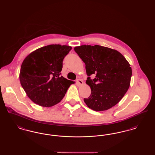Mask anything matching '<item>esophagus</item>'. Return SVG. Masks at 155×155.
Instances as JSON below:
<instances>
[{"label":"esophagus","mask_w":155,"mask_h":155,"mask_svg":"<svg viewBox=\"0 0 155 155\" xmlns=\"http://www.w3.org/2000/svg\"><path fill=\"white\" fill-rule=\"evenodd\" d=\"M76 81H77V82L78 83V84L79 85H82L84 84L82 80H81V79H77Z\"/></svg>","instance_id":"esophagus-1"}]
</instances>
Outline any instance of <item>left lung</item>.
I'll use <instances>...</instances> for the list:
<instances>
[{
  "label": "left lung",
  "mask_w": 155,
  "mask_h": 155,
  "mask_svg": "<svg viewBox=\"0 0 155 155\" xmlns=\"http://www.w3.org/2000/svg\"><path fill=\"white\" fill-rule=\"evenodd\" d=\"M85 64L88 76L86 84L91 95L84 101L95 111L107 110L121 101L130 85L132 69L125 58L116 50L99 45H81L74 48ZM95 74L93 80L90 75Z\"/></svg>",
  "instance_id": "8db88e82"
}]
</instances>
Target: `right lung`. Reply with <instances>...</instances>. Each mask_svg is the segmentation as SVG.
Here are the masks:
<instances>
[{
	"mask_svg": "<svg viewBox=\"0 0 155 155\" xmlns=\"http://www.w3.org/2000/svg\"><path fill=\"white\" fill-rule=\"evenodd\" d=\"M67 45H49L29 54L22 61L20 81L30 99L42 107H51L65 96L73 81L61 75L63 60L71 50Z\"/></svg>",
	"mask_w": 155,
	"mask_h": 155,
	"instance_id": "obj_1",
	"label": "right lung"
}]
</instances>
